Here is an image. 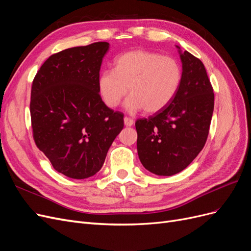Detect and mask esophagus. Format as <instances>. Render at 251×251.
<instances>
[{"label": "esophagus", "mask_w": 251, "mask_h": 251, "mask_svg": "<svg viewBox=\"0 0 251 251\" xmlns=\"http://www.w3.org/2000/svg\"><path fill=\"white\" fill-rule=\"evenodd\" d=\"M124 121H125V126H131L134 125V120L132 118H128V117H125L124 118Z\"/></svg>", "instance_id": "1"}]
</instances>
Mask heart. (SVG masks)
Returning a JSON list of instances; mask_svg holds the SVG:
<instances>
[{"mask_svg":"<svg viewBox=\"0 0 251 251\" xmlns=\"http://www.w3.org/2000/svg\"><path fill=\"white\" fill-rule=\"evenodd\" d=\"M182 81L180 64L171 56L148 50H133L114 60L113 70L98 76V92L109 108H116L127 91L126 108L135 113H156L164 109L179 91Z\"/></svg>","mask_w":251,"mask_h":251,"instance_id":"1","label":"heart"}]
</instances>
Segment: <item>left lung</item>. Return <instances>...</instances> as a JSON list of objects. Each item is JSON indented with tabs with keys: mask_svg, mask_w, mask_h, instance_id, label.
Returning <instances> with one entry per match:
<instances>
[{
	"mask_svg": "<svg viewBox=\"0 0 251 251\" xmlns=\"http://www.w3.org/2000/svg\"><path fill=\"white\" fill-rule=\"evenodd\" d=\"M176 47L182 63L179 91L164 109L135 124L140 162L158 176H172L192 163L205 146L214 112V90L203 63Z\"/></svg>",
	"mask_w": 251,
	"mask_h": 251,
	"instance_id": "1",
	"label": "left lung"
}]
</instances>
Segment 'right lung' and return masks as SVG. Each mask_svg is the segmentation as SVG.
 I'll use <instances>...</instances> for the list:
<instances>
[{
    "label": "right lung",
    "instance_id": "obj_1",
    "mask_svg": "<svg viewBox=\"0 0 251 251\" xmlns=\"http://www.w3.org/2000/svg\"><path fill=\"white\" fill-rule=\"evenodd\" d=\"M109 43L73 47L51 55L32 82L30 115L36 147L58 173L73 179L101 169L124 114L98 92V76Z\"/></svg>",
    "mask_w": 251,
    "mask_h": 251
}]
</instances>
